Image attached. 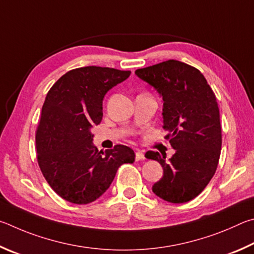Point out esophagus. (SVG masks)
<instances>
[{
  "instance_id": "1",
  "label": "esophagus",
  "mask_w": 254,
  "mask_h": 254,
  "mask_svg": "<svg viewBox=\"0 0 254 254\" xmlns=\"http://www.w3.org/2000/svg\"><path fill=\"white\" fill-rule=\"evenodd\" d=\"M143 159H145V155L144 153L141 152V150H136V161H143Z\"/></svg>"
}]
</instances>
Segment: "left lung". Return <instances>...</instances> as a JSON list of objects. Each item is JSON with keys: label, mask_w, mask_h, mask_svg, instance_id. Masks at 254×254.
I'll return each mask as SVG.
<instances>
[{"label": "left lung", "mask_w": 254, "mask_h": 254, "mask_svg": "<svg viewBox=\"0 0 254 254\" xmlns=\"http://www.w3.org/2000/svg\"><path fill=\"white\" fill-rule=\"evenodd\" d=\"M135 74L162 98L163 128L175 149L168 159L158 152L145 154L163 167L153 192L171 203L189 202L205 189L219 164L222 135L214 92L201 71L177 60L138 69Z\"/></svg>", "instance_id": "1"}]
</instances>
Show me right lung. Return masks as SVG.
Listing matches in <instances>:
<instances>
[{"instance_id": "obj_1", "label": "right lung", "mask_w": 254, "mask_h": 254, "mask_svg": "<svg viewBox=\"0 0 254 254\" xmlns=\"http://www.w3.org/2000/svg\"><path fill=\"white\" fill-rule=\"evenodd\" d=\"M130 71L102 66L73 69L58 80L44 100L35 136L38 163L52 190L65 201L88 204L104 194L135 153L124 145L102 152L92 143L102 119V100Z\"/></svg>"}]
</instances>
